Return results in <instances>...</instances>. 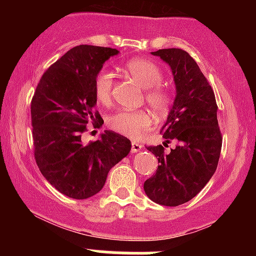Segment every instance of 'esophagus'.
<instances>
[{
    "mask_svg": "<svg viewBox=\"0 0 256 256\" xmlns=\"http://www.w3.org/2000/svg\"><path fill=\"white\" fill-rule=\"evenodd\" d=\"M140 150H142V144L137 142H132L131 143V152H138Z\"/></svg>",
    "mask_w": 256,
    "mask_h": 256,
    "instance_id": "obj_1",
    "label": "esophagus"
}]
</instances>
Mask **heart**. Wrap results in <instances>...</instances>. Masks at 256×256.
<instances>
[{
  "label": "heart",
  "mask_w": 256,
  "mask_h": 256,
  "mask_svg": "<svg viewBox=\"0 0 256 256\" xmlns=\"http://www.w3.org/2000/svg\"><path fill=\"white\" fill-rule=\"evenodd\" d=\"M124 71L140 86L144 88V101L154 113L162 116L172 104V94L161 84L162 72L156 64L146 58H132ZM114 88V76L108 70H101L94 79V94L98 104H110ZM108 128L130 138H138L152 125V118L146 110H119L107 118Z\"/></svg>",
  "instance_id": "1"
}]
</instances>
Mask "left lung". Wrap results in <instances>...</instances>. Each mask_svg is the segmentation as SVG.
<instances>
[{
	"label": "left lung",
	"instance_id": "1",
	"mask_svg": "<svg viewBox=\"0 0 256 256\" xmlns=\"http://www.w3.org/2000/svg\"><path fill=\"white\" fill-rule=\"evenodd\" d=\"M152 54L171 66L177 95L161 130L165 143L146 146L158 166L143 188L155 204L176 207L195 198L216 172L222 144L218 106L210 82L189 52L170 48ZM171 140L176 148L165 152Z\"/></svg>",
	"mask_w": 256,
	"mask_h": 256
}]
</instances>
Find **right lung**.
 <instances>
[{
    "instance_id": "right-lung-1",
    "label": "right lung",
    "mask_w": 256,
    "mask_h": 256,
    "mask_svg": "<svg viewBox=\"0 0 256 256\" xmlns=\"http://www.w3.org/2000/svg\"><path fill=\"white\" fill-rule=\"evenodd\" d=\"M116 49L82 46L70 49L43 73L31 101L34 160L58 192L84 200L101 192L110 170L128 154L130 140L106 131L84 146L88 125L104 119L95 110L94 79Z\"/></svg>"
}]
</instances>
